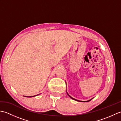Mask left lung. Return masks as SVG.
Wrapping results in <instances>:
<instances>
[{"label":"left lung","instance_id":"8db88e82","mask_svg":"<svg viewBox=\"0 0 121 121\" xmlns=\"http://www.w3.org/2000/svg\"><path fill=\"white\" fill-rule=\"evenodd\" d=\"M67 94L68 95V96L70 97L71 99H73V100H76V101H79V100H76V99H74L73 98H72V97H71L70 95H69L68 93H67ZM91 101V100H88V101H81V102H88V101Z\"/></svg>","mask_w":121,"mask_h":121}]
</instances>
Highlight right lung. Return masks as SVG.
<instances>
[{
    "label": "right lung",
    "mask_w": 121,
    "mask_h": 121,
    "mask_svg": "<svg viewBox=\"0 0 121 121\" xmlns=\"http://www.w3.org/2000/svg\"><path fill=\"white\" fill-rule=\"evenodd\" d=\"M30 97H31V96H30Z\"/></svg>",
    "instance_id": "right-lung-1"
}]
</instances>
